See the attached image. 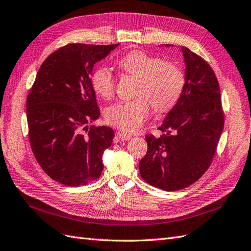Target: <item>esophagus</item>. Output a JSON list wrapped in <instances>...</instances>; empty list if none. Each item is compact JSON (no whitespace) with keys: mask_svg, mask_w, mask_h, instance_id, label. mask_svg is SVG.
Returning a JSON list of instances; mask_svg holds the SVG:
<instances>
[{"mask_svg":"<svg viewBox=\"0 0 251 251\" xmlns=\"http://www.w3.org/2000/svg\"><path fill=\"white\" fill-rule=\"evenodd\" d=\"M117 136H118L120 141H129L132 138L131 134H127V133H125V132H118L117 133Z\"/></svg>","mask_w":251,"mask_h":251,"instance_id":"obj_1","label":"esophagus"}]
</instances>
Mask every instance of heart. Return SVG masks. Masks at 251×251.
Instances as JSON below:
<instances>
[{
    "instance_id": "b5f03b06",
    "label": "heart",
    "mask_w": 251,
    "mask_h": 251,
    "mask_svg": "<svg viewBox=\"0 0 251 251\" xmlns=\"http://www.w3.org/2000/svg\"><path fill=\"white\" fill-rule=\"evenodd\" d=\"M119 68L133 77L137 83L135 96L131 101H119L106 110L108 124L126 132H137L150 115V104L155 111H165L172 108L185 86V75L174 63L163 61L141 50L127 52L121 57ZM91 85L97 94L109 99L115 91V78L111 72L104 66L93 71Z\"/></svg>"
}]
</instances>
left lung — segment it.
<instances>
[{
  "label": "left lung",
  "mask_w": 251,
  "mask_h": 251,
  "mask_svg": "<svg viewBox=\"0 0 251 251\" xmlns=\"http://www.w3.org/2000/svg\"><path fill=\"white\" fill-rule=\"evenodd\" d=\"M181 52L186 63L181 96L158 127L161 136L145 137L148 150L138 164L143 179L165 191L180 190L202 177L211 164L225 125L213 69L189 48L181 47Z\"/></svg>",
  "instance_id": "left-lung-1"
}]
</instances>
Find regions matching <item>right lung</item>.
<instances>
[{
  "mask_svg": "<svg viewBox=\"0 0 251 251\" xmlns=\"http://www.w3.org/2000/svg\"><path fill=\"white\" fill-rule=\"evenodd\" d=\"M117 46L59 48L44 61L27 94L32 151L44 172L62 185L78 187L101 176L102 155L115 133L109 126H88L100 117L91 75L94 64Z\"/></svg>",
  "mask_w": 251,
  "mask_h": 251,
  "instance_id": "add662e5",
  "label": "right lung"
}]
</instances>
